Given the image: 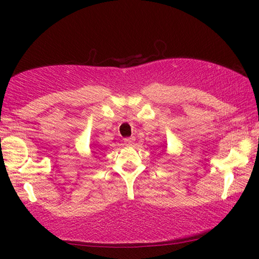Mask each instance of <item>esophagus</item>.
Returning a JSON list of instances; mask_svg holds the SVG:
<instances>
[{"mask_svg":"<svg viewBox=\"0 0 259 259\" xmlns=\"http://www.w3.org/2000/svg\"><path fill=\"white\" fill-rule=\"evenodd\" d=\"M134 144H135V138L134 137H130V138H125L124 139V145L133 146Z\"/></svg>","mask_w":259,"mask_h":259,"instance_id":"34e87169","label":"esophagus"}]
</instances>
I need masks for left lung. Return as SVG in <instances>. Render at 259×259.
I'll use <instances>...</instances> for the list:
<instances>
[{
    "label": "left lung",
    "mask_w": 259,
    "mask_h": 259,
    "mask_svg": "<svg viewBox=\"0 0 259 259\" xmlns=\"http://www.w3.org/2000/svg\"><path fill=\"white\" fill-rule=\"evenodd\" d=\"M163 146H164V145H163Z\"/></svg>",
    "instance_id": "8db88e82"
}]
</instances>
